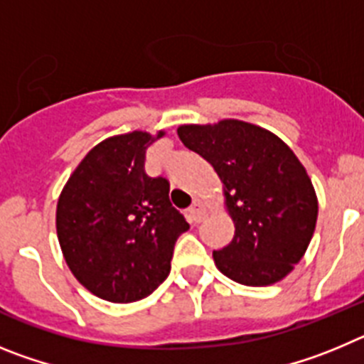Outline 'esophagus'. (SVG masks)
Wrapping results in <instances>:
<instances>
[{
    "label": "esophagus",
    "instance_id": "obj_1",
    "mask_svg": "<svg viewBox=\"0 0 364 364\" xmlns=\"http://www.w3.org/2000/svg\"><path fill=\"white\" fill-rule=\"evenodd\" d=\"M188 215H189V220L195 222V224H197V222H200L202 218H204L205 215H208V210H205L204 202L195 200V204H193L191 208H189V210H188Z\"/></svg>",
    "mask_w": 364,
    "mask_h": 364
}]
</instances>
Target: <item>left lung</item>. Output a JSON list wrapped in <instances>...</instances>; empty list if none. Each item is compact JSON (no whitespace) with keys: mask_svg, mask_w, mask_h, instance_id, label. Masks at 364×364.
<instances>
[{"mask_svg":"<svg viewBox=\"0 0 364 364\" xmlns=\"http://www.w3.org/2000/svg\"><path fill=\"white\" fill-rule=\"evenodd\" d=\"M178 138L213 166L233 240L213 252L231 281L269 286L291 273L314 237L319 202L306 169L277 134L242 120L180 125Z\"/></svg>","mask_w":364,"mask_h":364,"instance_id":"1","label":"left lung"}]
</instances>
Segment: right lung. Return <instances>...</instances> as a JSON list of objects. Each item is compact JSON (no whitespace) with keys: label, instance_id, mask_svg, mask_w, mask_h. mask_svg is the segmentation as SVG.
<instances>
[{"label":"right lung","instance_id":"1","mask_svg":"<svg viewBox=\"0 0 364 364\" xmlns=\"http://www.w3.org/2000/svg\"><path fill=\"white\" fill-rule=\"evenodd\" d=\"M166 134L105 138L83 156L56 205L63 259L82 286L109 302L153 294L171 269L173 247L189 224L169 200V182L146 175V151Z\"/></svg>","mask_w":364,"mask_h":364}]
</instances>
